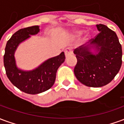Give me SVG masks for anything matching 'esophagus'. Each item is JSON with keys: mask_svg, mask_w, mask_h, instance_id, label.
<instances>
[{"mask_svg": "<svg viewBox=\"0 0 124 124\" xmlns=\"http://www.w3.org/2000/svg\"><path fill=\"white\" fill-rule=\"evenodd\" d=\"M64 52H65V55H66V56L68 57L72 54V50L71 48L68 47V48H66L65 49Z\"/></svg>", "mask_w": 124, "mask_h": 124, "instance_id": "34e87169", "label": "esophagus"}]
</instances>
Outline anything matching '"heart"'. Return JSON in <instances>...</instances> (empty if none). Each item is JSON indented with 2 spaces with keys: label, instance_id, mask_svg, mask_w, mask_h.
Returning <instances> with one entry per match:
<instances>
[{
  "label": "heart",
  "instance_id": "b5f03b06",
  "mask_svg": "<svg viewBox=\"0 0 124 124\" xmlns=\"http://www.w3.org/2000/svg\"><path fill=\"white\" fill-rule=\"evenodd\" d=\"M78 34H80V32H78Z\"/></svg>",
  "mask_w": 124,
  "mask_h": 124
}]
</instances>
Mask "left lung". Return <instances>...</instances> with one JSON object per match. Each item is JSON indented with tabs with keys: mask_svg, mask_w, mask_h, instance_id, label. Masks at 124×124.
I'll list each match as a JSON object with an SVG mask.
<instances>
[{
	"mask_svg": "<svg viewBox=\"0 0 124 124\" xmlns=\"http://www.w3.org/2000/svg\"><path fill=\"white\" fill-rule=\"evenodd\" d=\"M99 33L92 40L99 52L93 54L89 45L74 50L77 63L74 74L81 83L88 87H101L114 78L122 63V50L114 31L104 24H96Z\"/></svg>",
	"mask_w": 124,
	"mask_h": 124,
	"instance_id": "1",
	"label": "left lung"
}]
</instances>
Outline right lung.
<instances>
[{"mask_svg":"<svg viewBox=\"0 0 124 124\" xmlns=\"http://www.w3.org/2000/svg\"><path fill=\"white\" fill-rule=\"evenodd\" d=\"M39 31L38 26H33L16 32L7 42L4 55V65L8 78L17 88L29 94L42 93L50 88L55 82L58 68L66 58L64 52H62L32 71L24 72L18 69L14 57L16 47L30 35L36 34Z\"/></svg>","mask_w":124,"mask_h":124,"instance_id":"1","label":"right lung"}]
</instances>
